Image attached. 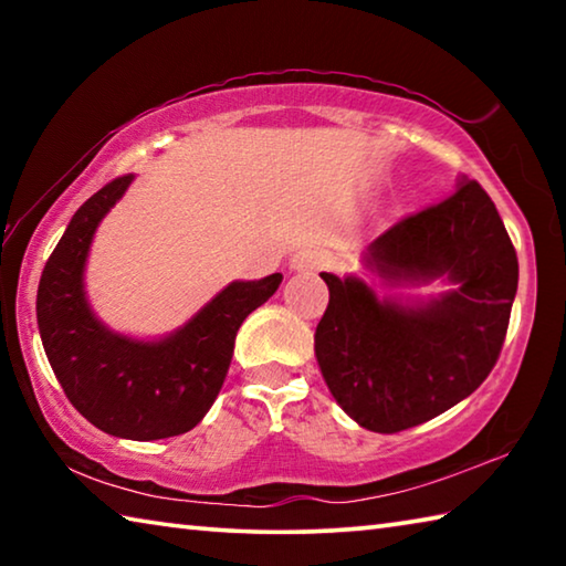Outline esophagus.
<instances>
[{
    "label": "esophagus",
    "instance_id": "34e87169",
    "mask_svg": "<svg viewBox=\"0 0 566 566\" xmlns=\"http://www.w3.org/2000/svg\"><path fill=\"white\" fill-rule=\"evenodd\" d=\"M290 266L294 272H314V270H322V266H327V254L319 252V249H300V252H294V256L290 260Z\"/></svg>",
    "mask_w": 566,
    "mask_h": 566
}]
</instances>
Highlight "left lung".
<instances>
[{"label":"left lung","instance_id":"1","mask_svg":"<svg viewBox=\"0 0 566 566\" xmlns=\"http://www.w3.org/2000/svg\"><path fill=\"white\" fill-rule=\"evenodd\" d=\"M361 264L391 284L444 276L427 302L385 300L359 276L322 272L329 304L314 334L322 377L359 427L424 424L490 377L510 327L520 262L490 195L462 177L439 205L377 237Z\"/></svg>","mask_w":566,"mask_h":566}]
</instances>
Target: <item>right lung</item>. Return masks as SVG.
I'll return each mask as SVG.
<instances>
[{
	"mask_svg": "<svg viewBox=\"0 0 566 566\" xmlns=\"http://www.w3.org/2000/svg\"><path fill=\"white\" fill-rule=\"evenodd\" d=\"M134 175L104 185L76 209L44 264L36 324L54 377L84 419L112 437L151 442L195 429L224 385L242 322L282 284V274L232 282L185 327L155 342L112 332L84 292L94 232Z\"/></svg>",
	"mask_w": 566,
	"mask_h": 566,
	"instance_id": "1",
	"label": "right lung"
}]
</instances>
